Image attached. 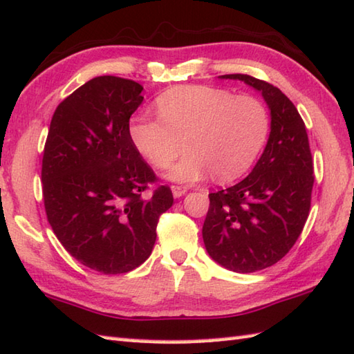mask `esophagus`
Segmentation results:
<instances>
[{"label": "esophagus", "instance_id": "34e87169", "mask_svg": "<svg viewBox=\"0 0 354 354\" xmlns=\"http://www.w3.org/2000/svg\"><path fill=\"white\" fill-rule=\"evenodd\" d=\"M171 192H173V196L179 198L187 194V187H185V185H171Z\"/></svg>", "mask_w": 354, "mask_h": 354}]
</instances>
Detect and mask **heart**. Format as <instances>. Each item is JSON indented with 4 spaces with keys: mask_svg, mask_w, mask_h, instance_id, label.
Here are the masks:
<instances>
[{
    "mask_svg": "<svg viewBox=\"0 0 354 354\" xmlns=\"http://www.w3.org/2000/svg\"><path fill=\"white\" fill-rule=\"evenodd\" d=\"M158 118L139 115L130 124L131 144L158 170L175 181L192 183L212 173L227 183L244 175L259 158L271 131V114L254 95L229 89L184 85L159 94Z\"/></svg>",
    "mask_w": 354,
    "mask_h": 354,
    "instance_id": "b5f03b06",
    "label": "heart"
}]
</instances>
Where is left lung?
<instances>
[{
  "label": "left lung",
  "mask_w": 354,
  "mask_h": 354,
  "mask_svg": "<svg viewBox=\"0 0 354 354\" xmlns=\"http://www.w3.org/2000/svg\"><path fill=\"white\" fill-rule=\"evenodd\" d=\"M263 94L271 134L259 162L239 184L209 194L203 240L209 255L234 272L275 265L291 250L310 215L314 184L306 127L277 86L248 74H226Z\"/></svg>",
  "instance_id": "1"
}]
</instances>
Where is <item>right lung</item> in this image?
<instances>
[{
    "instance_id": "1",
    "label": "right lung",
    "mask_w": 354,
    "mask_h": 354,
    "mask_svg": "<svg viewBox=\"0 0 354 354\" xmlns=\"http://www.w3.org/2000/svg\"><path fill=\"white\" fill-rule=\"evenodd\" d=\"M142 89L130 79L94 77L60 102L44 144L48 221L77 261L102 274L142 265L173 204L128 134Z\"/></svg>"
}]
</instances>
